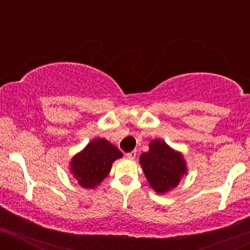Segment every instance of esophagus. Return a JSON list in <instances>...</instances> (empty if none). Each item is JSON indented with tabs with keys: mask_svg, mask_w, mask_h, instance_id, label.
<instances>
[{
	"mask_svg": "<svg viewBox=\"0 0 250 250\" xmlns=\"http://www.w3.org/2000/svg\"><path fill=\"white\" fill-rule=\"evenodd\" d=\"M125 156H127V158H129V160H134V158L137 157V151L135 150L130 151V152L125 153Z\"/></svg>",
	"mask_w": 250,
	"mask_h": 250,
	"instance_id": "1",
	"label": "esophagus"
}]
</instances>
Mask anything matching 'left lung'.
I'll return each mask as SVG.
<instances>
[{
  "mask_svg": "<svg viewBox=\"0 0 250 250\" xmlns=\"http://www.w3.org/2000/svg\"><path fill=\"white\" fill-rule=\"evenodd\" d=\"M139 162L152 190L160 195L175 188L188 173L183 153L161 139L150 141L148 151L141 153Z\"/></svg>",
  "mask_w": 250,
  "mask_h": 250,
  "instance_id": "obj_1",
  "label": "left lung"
}]
</instances>
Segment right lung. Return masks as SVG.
Wrapping results in <instances>:
<instances>
[{"label":"right lung","mask_w":250,"mask_h":250,"mask_svg":"<svg viewBox=\"0 0 250 250\" xmlns=\"http://www.w3.org/2000/svg\"><path fill=\"white\" fill-rule=\"evenodd\" d=\"M122 156V152L109 140L97 138L71 158L70 173L80 186L94 188L109 175L112 163Z\"/></svg>","instance_id":"add662e5"}]
</instances>
